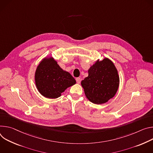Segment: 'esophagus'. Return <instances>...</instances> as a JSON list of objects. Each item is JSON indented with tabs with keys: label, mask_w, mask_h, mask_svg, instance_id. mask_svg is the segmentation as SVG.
Listing matches in <instances>:
<instances>
[{
	"label": "esophagus",
	"mask_w": 153,
	"mask_h": 153,
	"mask_svg": "<svg viewBox=\"0 0 153 153\" xmlns=\"http://www.w3.org/2000/svg\"><path fill=\"white\" fill-rule=\"evenodd\" d=\"M81 78H76V82H77V83H78V84H79L80 82H81Z\"/></svg>",
	"instance_id": "34e87169"
}]
</instances>
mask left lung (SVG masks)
Masks as SVG:
<instances>
[{
    "label": "left lung",
    "instance_id": "left-lung-1",
    "mask_svg": "<svg viewBox=\"0 0 153 153\" xmlns=\"http://www.w3.org/2000/svg\"><path fill=\"white\" fill-rule=\"evenodd\" d=\"M88 76L81 82L87 98L91 102L105 103L116 94L120 78L113 62L108 58L98 59L88 70Z\"/></svg>",
    "mask_w": 153,
    "mask_h": 153
}]
</instances>
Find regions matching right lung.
Instances as JSON below:
<instances>
[{
    "label": "right lung",
    "instance_id": "obj_1",
    "mask_svg": "<svg viewBox=\"0 0 153 153\" xmlns=\"http://www.w3.org/2000/svg\"><path fill=\"white\" fill-rule=\"evenodd\" d=\"M35 81L39 92L50 99L59 97L65 89L76 84L71 74L61 69L52 56L41 60L35 71Z\"/></svg>",
    "mask_w": 153,
    "mask_h": 153
}]
</instances>
